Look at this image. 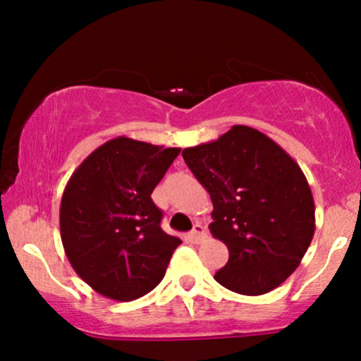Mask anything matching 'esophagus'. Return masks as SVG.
<instances>
[{"instance_id":"34e87169","label":"esophagus","mask_w":361,"mask_h":361,"mask_svg":"<svg viewBox=\"0 0 361 361\" xmlns=\"http://www.w3.org/2000/svg\"><path fill=\"white\" fill-rule=\"evenodd\" d=\"M205 227L202 226V224H195L193 226V229L190 231V234H188V239L192 243H195V244H198V243H202V239L205 238Z\"/></svg>"}]
</instances>
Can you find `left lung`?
Returning a JSON list of instances; mask_svg holds the SVG:
<instances>
[{
	"instance_id": "1",
	"label": "left lung",
	"mask_w": 361,
	"mask_h": 361,
	"mask_svg": "<svg viewBox=\"0 0 361 361\" xmlns=\"http://www.w3.org/2000/svg\"><path fill=\"white\" fill-rule=\"evenodd\" d=\"M183 159L210 193L209 227L229 250L215 280L243 295H261L283 283L316 229L312 193L299 164L246 126L185 149Z\"/></svg>"
}]
</instances>
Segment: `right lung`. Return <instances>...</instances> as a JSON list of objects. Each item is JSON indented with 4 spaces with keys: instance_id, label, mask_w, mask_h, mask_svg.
<instances>
[{
    "instance_id": "add662e5",
    "label": "right lung",
    "mask_w": 361,
    "mask_h": 361,
    "mask_svg": "<svg viewBox=\"0 0 361 361\" xmlns=\"http://www.w3.org/2000/svg\"><path fill=\"white\" fill-rule=\"evenodd\" d=\"M180 154L117 137L73 173L61 202V239L74 271L109 299L128 302L163 280L181 241L161 229L151 193Z\"/></svg>"
}]
</instances>
